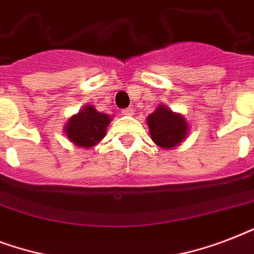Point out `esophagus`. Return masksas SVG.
<instances>
[{"instance_id":"1","label":"esophagus","mask_w":254,"mask_h":254,"mask_svg":"<svg viewBox=\"0 0 254 254\" xmlns=\"http://www.w3.org/2000/svg\"><path fill=\"white\" fill-rule=\"evenodd\" d=\"M133 113H134V112H133V109H131V108H127V109H123V115H125V116H131Z\"/></svg>"}]
</instances>
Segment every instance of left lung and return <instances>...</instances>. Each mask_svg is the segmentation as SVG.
Returning <instances> with one entry per match:
<instances>
[{
  "label": "left lung",
  "instance_id": "left-lung-1",
  "mask_svg": "<svg viewBox=\"0 0 254 254\" xmlns=\"http://www.w3.org/2000/svg\"><path fill=\"white\" fill-rule=\"evenodd\" d=\"M146 123L153 142L165 150L179 146L189 134V123L185 117L165 104L147 116Z\"/></svg>",
  "mask_w": 254,
  "mask_h": 254
}]
</instances>
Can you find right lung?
<instances>
[{"instance_id": "add662e5", "label": "right lung", "mask_w": 254, "mask_h": 254, "mask_svg": "<svg viewBox=\"0 0 254 254\" xmlns=\"http://www.w3.org/2000/svg\"><path fill=\"white\" fill-rule=\"evenodd\" d=\"M111 116L101 113L93 105H84L79 113L69 117L64 125V134L75 146L93 147L107 134Z\"/></svg>"}]
</instances>
